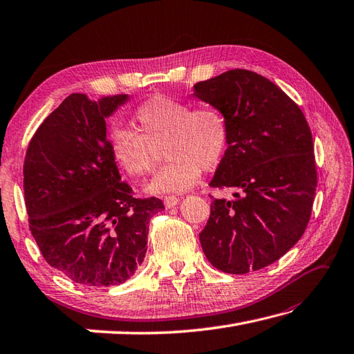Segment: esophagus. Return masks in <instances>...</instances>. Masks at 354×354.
<instances>
[{
  "instance_id": "1",
  "label": "esophagus",
  "mask_w": 354,
  "mask_h": 354,
  "mask_svg": "<svg viewBox=\"0 0 354 354\" xmlns=\"http://www.w3.org/2000/svg\"><path fill=\"white\" fill-rule=\"evenodd\" d=\"M178 197H176V196H168V197H165L163 198V203H165V206H167L168 209L169 207H174L176 205H178Z\"/></svg>"
}]
</instances>
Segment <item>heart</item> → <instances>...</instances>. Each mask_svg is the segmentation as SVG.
<instances>
[{
	"mask_svg": "<svg viewBox=\"0 0 354 354\" xmlns=\"http://www.w3.org/2000/svg\"><path fill=\"white\" fill-rule=\"evenodd\" d=\"M140 131L114 127L110 151L122 168L134 177L154 169L158 147L169 162L157 172L151 192H182L198 182L201 169L218 167L230 145V122L217 105L194 106L189 100L163 95L147 99L136 108Z\"/></svg>",
	"mask_w": 354,
	"mask_h": 354,
	"instance_id": "b5f03b06",
	"label": "heart"
}]
</instances>
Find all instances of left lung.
<instances>
[{
	"instance_id": "1",
	"label": "left lung",
	"mask_w": 354,
	"mask_h": 354,
	"mask_svg": "<svg viewBox=\"0 0 354 354\" xmlns=\"http://www.w3.org/2000/svg\"><path fill=\"white\" fill-rule=\"evenodd\" d=\"M194 96L227 114L230 145L209 185L236 191L214 198L201 248L221 272L259 270L308 225L318 185L312 131L301 108L255 71L229 70L194 85Z\"/></svg>"
}]
</instances>
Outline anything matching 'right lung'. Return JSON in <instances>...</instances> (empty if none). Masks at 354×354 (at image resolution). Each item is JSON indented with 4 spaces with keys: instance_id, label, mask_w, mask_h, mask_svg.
Here are the masks:
<instances>
[{
    "instance_id": "obj_1",
    "label": "right lung",
    "mask_w": 354,
    "mask_h": 354,
    "mask_svg": "<svg viewBox=\"0 0 354 354\" xmlns=\"http://www.w3.org/2000/svg\"><path fill=\"white\" fill-rule=\"evenodd\" d=\"M127 95L73 93L36 129L24 158V200L42 257L71 281L118 286L147 254L148 225L165 209L122 182L105 119Z\"/></svg>"
}]
</instances>
